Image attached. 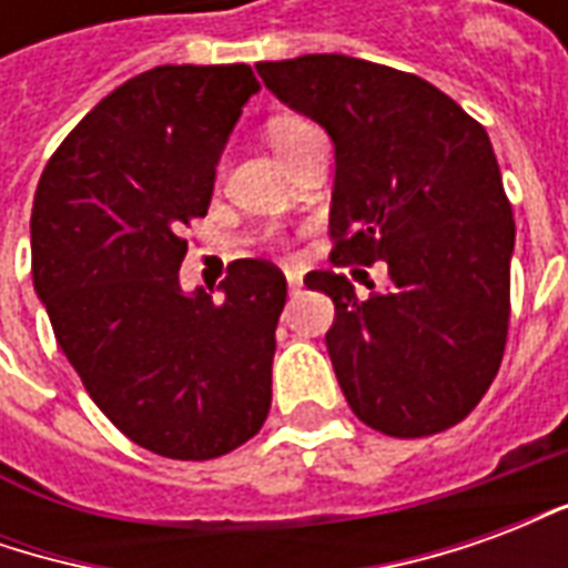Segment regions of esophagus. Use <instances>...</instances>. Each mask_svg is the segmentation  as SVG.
<instances>
[{"label":"esophagus","instance_id":"34e87169","mask_svg":"<svg viewBox=\"0 0 568 568\" xmlns=\"http://www.w3.org/2000/svg\"><path fill=\"white\" fill-rule=\"evenodd\" d=\"M285 285H288V295H297V292H301V276H297V273H285Z\"/></svg>","mask_w":568,"mask_h":568}]
</instances>
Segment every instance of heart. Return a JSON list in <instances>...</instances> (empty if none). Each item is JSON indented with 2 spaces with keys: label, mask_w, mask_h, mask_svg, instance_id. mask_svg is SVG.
<instances>
[{
  "label": "heart",
  "mask_w": 568,
  "mask_h": 568,
  "mask_svg": "<svg viewBox=\"0 0 568 568\" xmlns=\"http://www.w3.org/2000/svg\"><path fill=\"white\" fill-rule=\"evenodd\" d=\"M316 133H320V130L313 128L310 121H304V118H280V121H273L271 124V142L283 161L301 145V142H307L310 136H316Z\"/></svg>",
  "instance_id": "obj_1"
}]
</instances>
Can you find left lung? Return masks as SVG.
I'll return each instance as SVG.
<instances>
[{"label": "left lung", "mask_w": 568, "mask_h": 568, "mask_svg": "<svg viewBox=\"0 0 568 568\" xmlns=\"http://www.w3.org/2000/svg\"><path fill=\"white\" fill-rule=\"evenodd\" d=\"M255 69L332 136L334 264L389 267L368 297L341 273L304 280L334 301L325 346L353 414L393 438L456 426L499 371L511 313L514 219L487 130L435 84L356 57Z\"/></svg>", "instance_id": "left-lung-1"}]
</instances>
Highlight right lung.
I'll return each mask as SVG.
<instances>
[{"label": "right lung", "instance_id": "add662e5", "mask_svg": "<svg viewBox=\"0 0 568 568\" xmlns=\"http://www.w3.org/2000/svg\"><path fill=\"white\" fill-rule=\"evenodd\" d=\"M261 84L246 63L154 67L81 118L32 203V285L97 407L170 459H215L271 410L285 276L227 267L222 297L182 292L185 224Z\"/></svg>", "mask_w": 568, "mask_h": 568}]
</instances>
